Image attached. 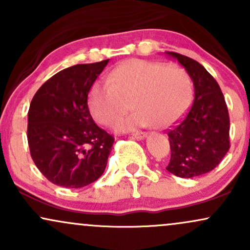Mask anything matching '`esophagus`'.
<instances>
[{
    "instance_id": "1",
    "label": "esophagus",
    "mask_w": 250,
    "mask_h": 250,
    "mask_svg": "<svg viewBox=\"0 0 250 250\" xmlns=\"http://www.w3.org/2000/svg\"><path fill=\"white\" fill-rule=\"evenodd\" d=\"M133 136L136 140H143L145 137H147V133H135L133 134Z\"/></svg>"
}]
</instances>
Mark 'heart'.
<instances>
[{
  "label": "heart",
  "mask_w": 250,
  "mask_h": 250,
  "mask_svg": "<svg viewBox=\"0 0 250 250\" xmlns=\"http://www.w3.org/2000/svg\"><path fill=\"white\" fill-rule=\"evenodd\" d=\"M193 84L179 65L129 60L109 73L108 82H95L89 89L91 116L104 125H114L128 110H135L117 123V130L128 131L155 123L166 127L176 121L188 107Z\"/></svg>",
  "instance_id": "b5f03b06"
}]
</instances>
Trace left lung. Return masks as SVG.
<instances>
[{
  "instance_id": "left-lung-1",
  "label": "left lung",
  "mask_w": 250,
  "mask_h": 250,
  "mask_svg": "<svg viewBox=\"0 0 250 250\" xmlns=\"http://www.w3.org/2000/svg\"><path fill=\"white\" fill-rule=\"evenodd\" d=\"M185 68L194 84V102L182 121L168 131L169 173L183 179L200 176L219 166L229 150V115L219 83L195 60L166 51Z\"/></svg>"
}]
</instances>
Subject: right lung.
<instances>
[{
  "label": "right lung",
  "instance_id": "right-lung-1",
  "mask_svg": "<svg viewBox=\"0 0 250 250\" xmlns=\"http://www.w3.org/2000/svg\"><path fill=\"white\" fill-rule=\"evenodd\" d=\"M108 61L59 71L31 100L27 135L31 159L54 185L82 188L104 171L114 137L94 122L88 93Z\"/></svg>",
  "mask_w": 250,
  "mask_h": 250
}]
</instances>
